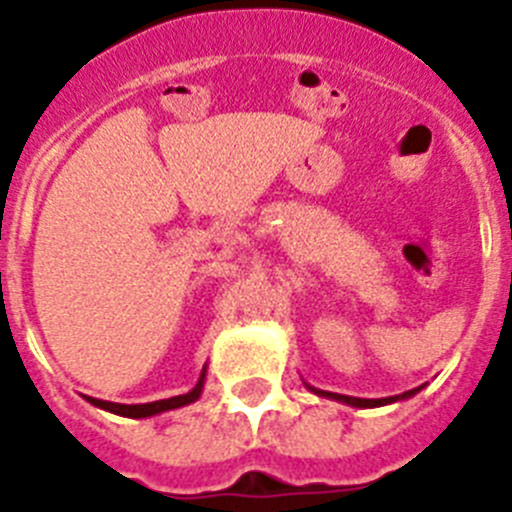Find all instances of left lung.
<instances>
[{
    "mask_svg": "<svg viewBox=\"0 0 512 512\" xmlns=\"http://www.w3.org/2000/svg\"><path fill=\"white\" fill-rule=\"evenodd\" d=\"M310 390H312V387H310ZM418 390H420V387H418ZM418 390H410V392H405V395H395V397H382V400H361V397L336 395V392H320V390H312V392H318V395H323V397H333V400H341V402H346V405H354V408H379V405H387V402L402 400V397H413Z\"/></svg>",
    "mask_w": 512,
    "mask_h": 512,
    "instance_id": "1",
    "label": "left lung"
}]
</instances>
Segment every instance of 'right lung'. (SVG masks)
Here are the masks:
<instances>
[{"mask_svg":"<svg viewBox=\"0 0 512 512\" xmlns=\"http://www.w3.org/2000/svg\"><path fill=\"white\" fill-rule=\"evenodd\" d=\"M202 384H205V372H202L200 382L194 387L192 392L187 395H179V397H169V400H156V402H146V405H120V402H104V400H94V397H87L92 405L102 410H110L115 415H125V418H148V415H156V413H164V410H174V408H182V405H189L200 397L202 392Z\"/></svg>","mask_w":512,"mask_h":512,"instance_id":"add662e5","label":"right lung"}]
</instances>
